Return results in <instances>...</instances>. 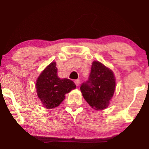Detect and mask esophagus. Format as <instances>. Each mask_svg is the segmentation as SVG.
Instances as JSON below:
<instances>
[{"label":"esophagus","mask_w":149,"mask_h":149,"mask_svg":"<svg viewBox=\"0 0 149 149\" xmlns=\"http://www.w3.org/2000/svg\"><path fill=\"white\" fill-rule=\"evenodd\" d=\"M74 83L75 85H77V87H78L79 86V84H80V81H79V79H77V80L74 81Z\"/></svg>","instance_id":"1"}]
</instances>
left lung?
<instances>
[{
	"label": "left lung",
	"instance_id": "1",
	"mask_svg": "<svg viewBox=\"0 0 149 149\" xmlns=\"http://www.w3.org/2000/svg\"><path fill=\"white\" fill-rule=\"evenodd\" d=\"M115 77L113 71L98 61H93L88 80L80 87L87 102L97 111L108 107L115 89Z\"/></svg>",
	"mask_w": 149,
	"mask_h": 149
}]
</instances>
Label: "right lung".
Wrapping results in <instances>:
<instances>
[{
	"label": "right lung",
	"mask_w": 149,
	"mask_h": 149,
	"mask_svg": "<svg viewBox=\"0 0 149 149\" xmlns=\"http://www.w3.org/2000/svg\"><path fill=\"white\" fill-rule=\"evenodd\" d=\"M76 88L72 81L58 76L56 63L49 64L40 73L36 83L37 95L46 109H54L65 99V94Z\"/></svg>",
	"instance_id": "obj_1"
}]
</instances>
